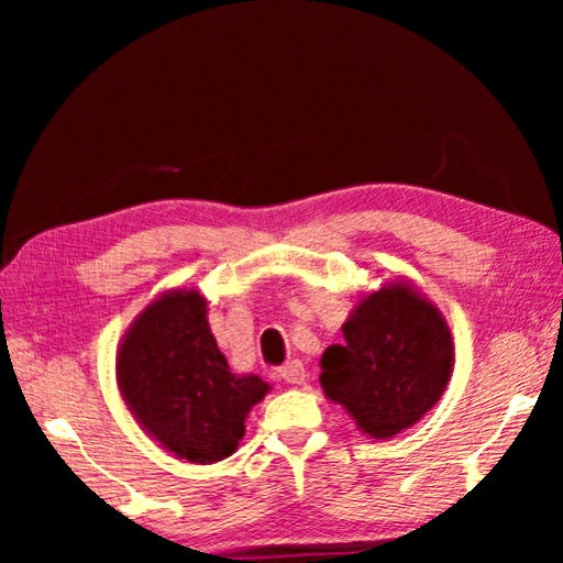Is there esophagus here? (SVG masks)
I'll use <instances>...</instances> for the list:
<instances>
[{"label":"esophagus","instance_id":"1","mask_svg":"<svg viewBox=\"0 0 563 563\" xmlns=\"http://www.w3.org/2000/svg\"><path fill=\"white\" fill-rule=\"evenodd\" d=\"M280 377L288 385H302L305 377H308V369H305V365H302L300 360H290V362H285V365L280 367Z\"/></svg>","mask_w":563,"mask_h":563}]
</instances>
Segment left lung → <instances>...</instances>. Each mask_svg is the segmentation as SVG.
<instances>
[{
	"mask_svg": "<svg viewBox=\"0 0 563 563\" xmlns=\"http://www.w3.org/2000/svg\"><path fill=\"white\" fill-rule=\"evenodd\" d=\"M342 345L320 360V385L373 440H389L440 402L454 369L444 316L412 283L362 295L342 325Z\"/></svg>",
	"mask_w": 563,
	"mask_h": 563,
	"instance_id": "left-lung-1",
	"label": "left lung"
}]
</instances>
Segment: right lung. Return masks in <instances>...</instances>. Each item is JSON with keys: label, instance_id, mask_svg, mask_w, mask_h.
<instances>
[{"label": "right lung", "instance_id": "right-lung-1", "mask_svg": "<svg viewBox=\"0 0 563 563\" xmlns=\"http://www.w3.org/2000/svg\"><path fill=\"white\" fill-rule=\"evenodd\" d=\"M117 385L141 430L194 464L231 456L247 412L271 393L258 375L231 373L194 288L161 292L139 312L119 342Z\"/></svg>", "mask_w": 563, "mask_h": 563}]
</instances>
